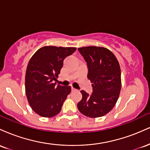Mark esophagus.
I'll return each mask as SVG.
<instances>
[{
  "label": "esophagus",
  "mask_w": 150,
  "mask_h": 150,
  "mask_svg": "<svg viewBox=\"0 0 150 150\" xmlns=\"http://www.w3.org/2000/svg\"><path fill=\"white\" fill-rule=\"evenodd\" d=\"M71 90H72V92H74V91H76V89H75V88H73V87H72Z\"/></svg>",
  "instance_id": "1"
}]
</instances>
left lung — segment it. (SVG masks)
<instances>
[{
    "mask_svg": "<svg viewBox=\"0 0 150 150\" xmlns=\"http://www.w3.org/2000/svg\"><path fill=\"white\" fill-rule=\"evenodd\" d=\"M88 68L87 78L92 83L91 95L81 91L77 104L80 113L90 118L101 117L114 107L121 88L120 65L114 54L104 47L91 46L78 49Z\"/></svg>",
    "mask_w": 150,
    "mask_h": 150,
    "instance_id": "8db88e82",
    "label": "left lung"
}]
</instances>
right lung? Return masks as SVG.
I'll use <instances>...</instances> for the list:
<instances>
[{"instance_id": "1", "label": "right lung", "mask_w": 150, "mask_h": 150, "mask_svg": "<svg viewBox=\"0 0 150 150\" xmlns=\"http://www.w3.org/2000/svg\"><path fill=\"white\" fill-rule=\"evenodd\" d=\"M75 47L47 46L39 49L30 58L25 75V92L32 110L38 115L50 118L61 111L63 102L71 92L70 86L56 82L67 56Z\"/></svg>"}]
</instances>
